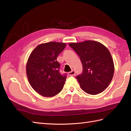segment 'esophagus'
I'll return each mask as SVG.
<instances>
[{"instance_id": "1", "label": "esophagus", "mask_w": 131, "mask_h": 131, "mask_svg": "<svg viewBox=\"0 0 131 131\" xmlns=\"http://www.w3.org/2000/svg\"><path fill=\"white\" fill-rule=\"evenodd\" d=\"M75 74V72L74 70H72L70 72H69L68 73V75L69 76H73Z\"/></svg>"}]
</instances>
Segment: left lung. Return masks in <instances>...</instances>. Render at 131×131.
Wrapping results in <instances>:
<instances>
[{"label": "left lung", "instance_id": "1", "mask_svg": "<svg viewBox=\"0 0 131 131\" xmlns=\"http://www.w3.org/2000/svg\"><path fill=\"white\" fill-rule=\"evenodd\" d=\"M69 45L80 57L83 72L76 78L85 93L95 95L107 88L113 79L114 65L108 49L101 43L87 40Z\"/></svg>", "mask_w": 131, "mask_h": 131}]
</instances>
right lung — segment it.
<instances>
[{
	"label": "right lung",
	"instance_id": "right-lung-1",
	"mask_svg": "<svg viewBox=\"0 0 131 131\" xmlns=\"http://www.w3.org/2000/svg\"><path fill=\"white\" fill-rule=\"evenodd\" d=\"M65 43L40 44L30 54L26 63V75L30 84L40 95L51 97L62 91L66 74L59 72L57 58L66 47Z\"/></svg>",
	"mask_w": 131,
	"mask_h": 131
}]
</instances>
